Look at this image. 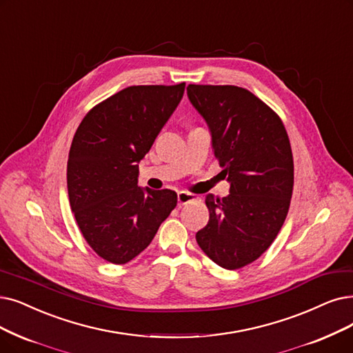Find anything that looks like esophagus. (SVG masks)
I'll use <instances>...</instances> for the list:
<instances>
[{
	"label": "esophagus",
	"instance_id": "34e87169",
	"mask_svg": "<svg viewBox=\"0 0 353 353\" xmlns=\"http://www.w3.org/2000/svg\"><path fill=\"white\" fill-rule=\"evenodd\" d=\"M195 200H196V199H195L194 194H190V192H187V191H179V192H178V204H179V205H185V204L192 203V201H195Z\"/></svg>",
	"mask_w": 353,
	"mask_h": 353
}]
</instances>
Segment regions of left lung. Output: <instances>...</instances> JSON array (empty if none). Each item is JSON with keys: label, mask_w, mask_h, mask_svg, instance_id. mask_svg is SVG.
<instances>
[{"label": "left lung", "mask_w": 353, "mask_h": 353, "mask_svg": "<svg viewBox=\"0 0 353 353\" xmlns=\"http://www.w3.org/2000/svg\"><path fill=\"white\" fill-rule=\"evenodd\" d=\"M192 107L205 120L211 146L230 194L205 195L210 219L195 234L205 255L224 270L256 261L288 214L294 162L287 130L250 91L234 85H188Z\"/></svg>", "instance_id": "1"}]
</instances>
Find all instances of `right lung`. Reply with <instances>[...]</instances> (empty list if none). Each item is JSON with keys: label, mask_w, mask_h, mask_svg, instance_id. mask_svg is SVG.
Returning <instances> with one entry per match:
<instances>
[{"label": "right lung", "mask_w": 353, "mask_h": 353, "mask_svg": "<svg viewBox=\"0 0 353 353\" xmlns=\"http://www.w3.org/2000/svg\"><path fill=\"white\" fill-rule=\"evenodd\" d=\"M178 85H134L83 117L68 158L75 220L98 256L123 265L145 250L176 205V192L137 185L139 162L184 95Z\"/></svg>", "instance_id": "add662e5"}]
</instances>
